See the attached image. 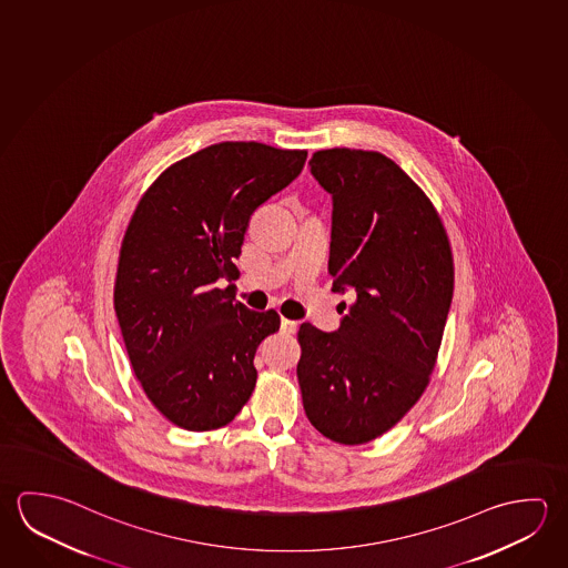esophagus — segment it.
Masks as SVG:
<instances>
[{
    "label": "esophagus",
    "mask_w": 568,
    "mask_h": 568,
    "mask_svg": "<svg viewBox=\"0 0 568 568\" xmlns=\"http://www.w3.org/2000/svg\"><path fill=\"white\" fill-rule=\"evenodd\" d=\"M295 331H297V321L281 318V333H285V335H295Z\"/></svg>",
    "instance_id": "obj_1"
}]
</instances>
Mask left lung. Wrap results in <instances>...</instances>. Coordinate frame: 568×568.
Wrapping results in <instances>:
<instances>
[{"label":"left lung","instance_id":"left-lung-1","mask_svg":"<svg viewBox=\"0 0 568 568\" xmlns=\"http://www.w3.org/2000/svg\"><path fill=\"white\" fill-rule=\"evenodd\" d=\"M308 168L333 197V291H351L353 303L333 333L298 328V387L321 435L363 445L427 388L453 301V253L430 200L387 155L335 148L313 153Z\"/></svg>","mask_w":568,"mask_h":568}]
</instances>
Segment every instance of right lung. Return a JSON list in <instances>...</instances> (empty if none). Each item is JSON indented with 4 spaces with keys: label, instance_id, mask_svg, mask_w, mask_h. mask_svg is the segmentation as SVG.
Returning <instances> with one entry per match:
<instances>
[{
    "label": "right lung",
    "instance_id": "obj_1",
    "mask_svg": "<svg viewBox=\"0 0 568 568\" xmlns=\"http://www.w3.org/2000/svg\"><path fill=\"white\" fill-rule=\"evenodd\" d=\"M305 160L307 151L223 141L173 163L135 207L113 305L135 377L178 427H223L250 400L253 358L281 318L251 311L217 283L237 277L253 211Z\"/></svg>",
    "mask_w": 568,
    "mask_h": 568
}]
</instances>
